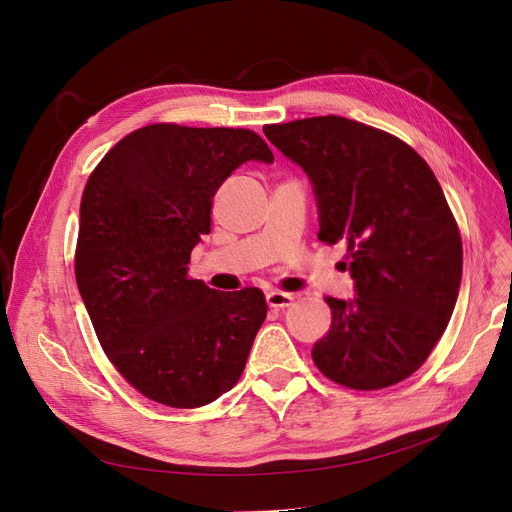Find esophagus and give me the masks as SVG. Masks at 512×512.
I'll list each match as a JSON object with an SVG mask.
<instances>
[{"mask_svg":"<svg viewBox=\"0 0 512 512\" xmlns=\"http://www.w3.org/2000/svg\"><path fill=\"white\" fill-rule=\"evenodd\" d=\"M265 301H267V305L270 307H288L292 301H294V297L290 292H282V290H272V292H267L265 294Z\"/></svg>","mask_w":512,"mask_h":512,"instance_id":"esophagus-1","label":"esophagus"}]
</instances>
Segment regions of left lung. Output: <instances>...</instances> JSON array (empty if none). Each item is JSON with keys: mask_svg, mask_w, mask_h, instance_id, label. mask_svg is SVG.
I'll return each instance as SVG.
<instances>
[{"mask_svg": "<svg viewBox=\"0 0 512 512\" xmlns=\"http://www.w3.org/2000/svg\"><path fill=\"white\" fill-rule=\"evenodd\" d=\"M263 132L307 174L319 240L351 251L357 297H326L332 326L311 351L317 369L353 390L409 378L444 334L463 278V242L440 182L407 143L348 118Z\"/></svg>", "mask_w": 512, "mask_h": 512, "instance_id": "left-lung-1", "label": "left lung"}]
</instances>
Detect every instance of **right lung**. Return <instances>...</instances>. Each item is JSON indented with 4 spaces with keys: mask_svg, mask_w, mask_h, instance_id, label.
Listing matches in <instances>:
<instances>
[{
    "mask_svg": "<svg viewBox=\"0 0 512 512\" xmlns=\"http://www.w3.org/2000/svg\"><path fill=\"white\" fill-rule=\"evenodd\" d=\"M245 161L272 164L245 128L151 124L99 161L80 201L74 272L105 355L147 398L197 409L240 378L265 321L259 288L186 276L211 199Z\"/></svg>",
    "mask_w": 512,
    "mask_h": 512,
    "instance_id": "right-lung-1",
    "label": "right lung"
}]
</instances>
